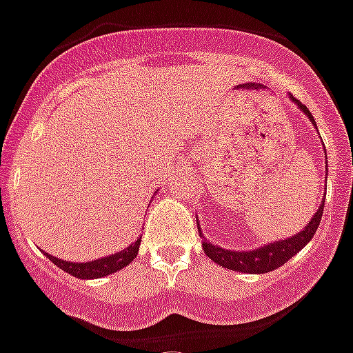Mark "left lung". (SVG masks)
Wrapping results in <instances>:
<instances>
[{"instance_id": "1", "label": "left lung", "mask_w": 353, "mask_h": 353, "mask_svg": "<svg viewBox=\"0 0 353 353\" xmlns=\"http://www.w3.org/2000/svg\"><path fill=\"white\" fill-rule=\"evenodd\" d=\"M291 99L298 103V108H300L301 111L310 118V121H312L314 125H316V121H314L309 109L305 108L303 103L298 102L292 94H291ZM323 208H325V201H321L318 212L314 213V217L310 219L309 224L303 228V232H300L294 236H289V239H285V241L272 242V244L262 245V248L253 251L222 250V248H219V245H213L212 242L204 241L203 250L204 253L208 254L210 259L213 260V262L222 265V268L232 269V271L250 272V274H262V272L274 271L276 268H280V265H283L285 262H289V260L298 253V251H301L305 245L309 244L310 239H312L314 233H316V230H318L319 226V221H321V215H323ZM197 230H199V236H203L199 224H197Z\"/></svg>"}]
</instances>
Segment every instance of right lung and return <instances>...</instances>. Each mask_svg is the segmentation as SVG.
<instances>
[{
	"mask_svg": "<svg viewBox=\"0 0 353 353\" xmlns=\"http://www.w3.org/2000/svg\"><path fill=\"white\" fill-rule=\"evenodd\" d=\"M138 250H140V239L136 242H132L129 248H125L120 253H114L111 256H103V259L99 260H91V262H66V260H59L52 254H46L50 260H52L57 268H61L62 271L70 272L71 276L81 278V280H93V278H102L108 276V274H112V272L120 271L121 268H125L129 263L134 260V256L138 254Z\"/></svg>",
	"mask_w": 353,
	"mask_h": 353,
	"instance_id": "1",
	"label": "right lung"
}]
</instances>
